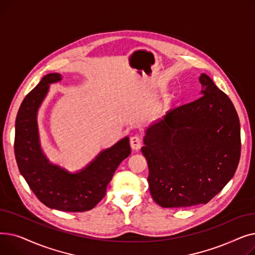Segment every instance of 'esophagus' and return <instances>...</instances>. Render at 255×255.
<instances>
[{"label":"esophagus","mask_w":255,"mask_h":255,"mask_svg":"<svg viewBox=\"0 0 255 255\" xmlns=\"http://www.w3.org/2000/svg\"><path fill=\"white\" fill-rule=\"evenodd\" d=\"M130 145L131 148L133 150H139L140 146H141V140H140V137L138 135H133L131 138H130Z\"/></svg>","instance_id":"obj_1"}]
</instances>
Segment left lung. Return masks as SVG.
Masks as SVG:
<instances>
[{
	"instance_id": "1",
	"label": "left lung",
	"mask_w": 255,
	"mask_h": 255,
	"mask_svg": "<svg viewBox=\"0 0 255 255\" xmlns=\"http://www.w3.org/2000/svg\"><path fill=\"white\" fill-rule=\"evenodd\" d=\"M200 97L145 130L151 195L162 208L207 204L230 182L241 156L240 121L229 96L205 73Z\"/></svg>"
}]
</instances>
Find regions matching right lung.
Here are the masks:
<instances>
[{"instance_id":"right-lung-1","label":"right lung","mask_w":255,"mask_h":255,"mask_svg":"<svg viewBox=\"0 0 255 255\" xmlns=\"http://www.w3.org/2000/svg\"><path fill=\"white\" fill-rule=\"evenodd\" d=\"M59 73L45 75L23 99L15 122L14 153L18 169L43 205L63 212L92 210L106 194L117 167L131 154L129 138L102 151L84 169L71 173L49 162L39 141L37 112Z\"/></svg>"}]
</instances>
